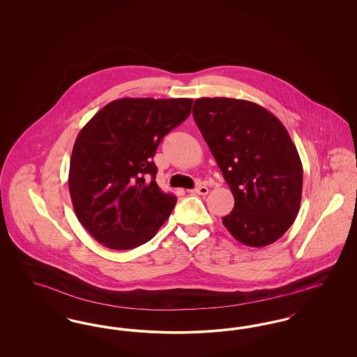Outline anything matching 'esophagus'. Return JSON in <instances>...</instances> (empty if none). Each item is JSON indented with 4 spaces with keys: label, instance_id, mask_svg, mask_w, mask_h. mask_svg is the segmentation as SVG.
I'll return each mask as SVG.
<instances>
[{
    "label": "esophagus",
    "instance_id": "obj_1",
    "mask_svg": "<svg viewBox=\"0 0 357 357\" xmlns=\"http://www.w3.org/2000/svg\"><path fill=\"white\" fill-rule=\"evenodd\" d=\"M188 192H191V194H198V195H206V194L208 192V188L206 186H199L197 187V188H194V190H190Z\"/></svg>",
    "mask_w": 357,
    "mask_h": 357
}]
</instances>
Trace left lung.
I'll list each match as a JSON object with an SVG mask.
<instances>
[{
	"label": "left lung",
	"instance_id": "8db88e82",
	"mask_svg": "<svg viewBox=\"0 0 357 357\" xmlns=\"http://www.w3.org/2000/svg\"><path fill=\"white\" fill-rule=\"evenodd\" d=\"M192 115L234 197L225 227L246 246L275 242L296 220L303 194V165L287 128L239 99H197Z\"/></svg>",
	"mask_w": 357,
	"mask_h": 357
}]
</instances>
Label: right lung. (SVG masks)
<instances>
[{
  "instance_id": "1",
  "label": "right lung",
  "mask_w": 357,
  "mask_h": 357,
  "mask_svg": "<svg viewBox=\"0 0 357 357\" xmlns=\"http://www.w3.org/2000/svg\"><path fill=\"white\" fill-rule=\"evenodd\" d=\"M191 99L124 98L108 102L76 137L68 187L77 220L114 250L150 241L167 221L176 197L158 186L153 158L191 112Z\"/></svg>"
}]
</instances>
